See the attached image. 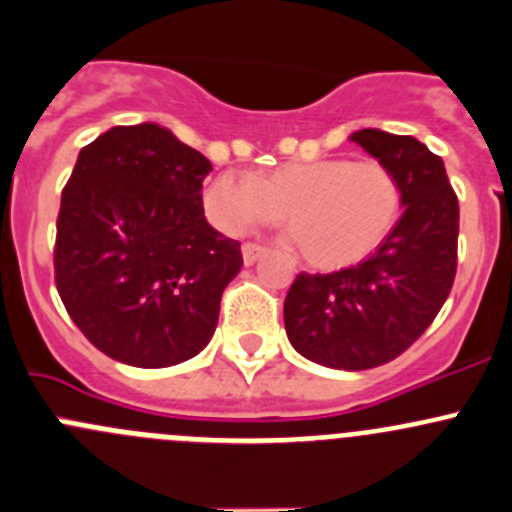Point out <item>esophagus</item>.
I'll return each mask as SVG.
<instances>
[{"label": "esophagus", "instance_id": "obj_1", "mask_svg": "<svg viewBox=\"0 0 512 512\" xmlns=\"http://www.w3.org/2000/svg\"><path fill=\"white\" fill-rule=\"evenodd\" d=\"M265 252V247L257 245V242H245V245H242V260H245V265H252V262L260 260Z\"/></svg>", "mask_w": 512, "mask_h": 512}]
</instances>
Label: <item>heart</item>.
<instances>
[{
    "instance_id": "1",
    "label": "heart",
    "mask_w": 512,
    "mask_h": 512,
    "mask_svg": "<svg viewBox=\"0 0 512 512\" xmlns=\"http://www.w3.org/2000/svg\"><path fill=\"white\" fill-rule=\"evenodd\" d=\"M217 230L242 235L285 217L302 257L322 270L355 265L385 242L403 212V185L380 160L325 157L265 177L222 172L202 195Z\"/></svg>"
}]
</instances>
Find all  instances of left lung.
<instances>
[{
	"instance_id": "obj_1",
	"label": "left lung",
	"mask_w": 512,
	"mask_h": 512,
	"mask_svg": "<svg viewBox=\"0 0 512 512\" xmlns=\"http://www.w3.org/2000/svg\"><path fill=\"white\" fill-rule=\"evenodd\" d=\"M352 142L403 185V215L355 267L300 272L285 297V330L307 360L367 370L403 355L448 300L458 270V195L443 160L408 135L360 130Z\"/></svg>"
}]
</instances>
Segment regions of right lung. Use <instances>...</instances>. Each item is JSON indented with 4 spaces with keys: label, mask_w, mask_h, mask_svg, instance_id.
<instances>
[{
    "label": "right lung",
    "mask_w": 512,
    "mask_h": 512,
    "mask_svg": "<svg viewBox=\"0 0 512 512\" xmlns=\"http://www.w3.org/2000/svg\"><path fill=\"white\" fill-rule=\"evenodd\" d=\"M207 157L160 124L114 127L82 147L62 190L54 282L97 350L170 367L210 342L240 242L205 220Z\"/></svg>",
    "instance_id": "1"
}]
</instances>
